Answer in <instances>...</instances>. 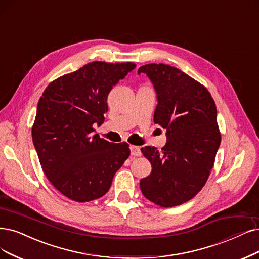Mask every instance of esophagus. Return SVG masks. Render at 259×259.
<instances>
[{
    "mask_svg": "<svg viewBox=\"0 0 259 259\" xmlns=\"http://www.w3.org/2000/svg\"><path fill=\"white\" fill-rule=\"evenodd\" d=\"M130 150H131V155H132V156H135V157H141L142 151H141L140 147L131 145V146H130Z\"/></svg>",
    "mask_w": 259,
    "mask_h": 259,
    "instance_id": "esophagus-1",
    "label": "esophagus"
}]
</instances>
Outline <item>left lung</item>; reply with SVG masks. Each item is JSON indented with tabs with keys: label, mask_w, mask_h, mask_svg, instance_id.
<instances>
[{
	"label": "left lung",
	"mask_w": 259,
	"mask_h": 259,
	"mask_svg": "<svg viewBox=\"0 0 259 259\" xmlns=\"http://www.w3.org/2000/svg\"><path fill=\"white\" fill-rule=\"evenodd\" d=\"M146 73L157 92L154 122L166 129V144L142 148L151 173L140 181L143 195L160 207H174L193 198L210 175L221 133L211 94L176 67L147 64Z\"/></svg>",
	"instance_id": "8db88e82"
}]
</instances>
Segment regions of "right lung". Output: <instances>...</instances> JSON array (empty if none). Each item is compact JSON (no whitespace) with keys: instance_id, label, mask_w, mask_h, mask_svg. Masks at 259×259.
<instances>
[{"instance_id":"add662e5","label":"right lung","mask_w":259,"mask_h":259,"mask_svg":"<svg viewBox=\"0 0 259 259\" xmlns=\"http://www.w3.org/2000/svg\"><path fill=\"white\" fill-rule=\"evenodd\" d=\"M135 63L92 62L47 86L38 101L32 138L52 186L79 203L108 192L130 155L127 143L113 144L94 135L108 112V95Z\"/></svg>"}]
</instances>
